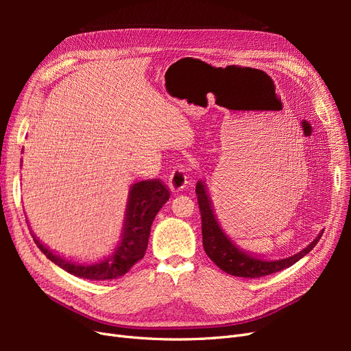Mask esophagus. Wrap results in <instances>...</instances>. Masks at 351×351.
<instances>
[{
	"mask_svg": "<svg viewBox=\"0 0 351 351\" xmlns=\"http://www.w3.org/2000/svg\"><path fill=\"white\" fill-rule=\"evenodd\" d=\"M169 189L173 192H183V190L187 187L189 182H187V176L184 173V169L182 165L174 167V169L169 174Z\"/></svg>",
	"mask_w": 351,
	"mask_h": 351,
	"instance_id": "34e87169",
	"label": "esophagus"
}]
</instances>
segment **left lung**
I'll use <instances>...</instances> for the list:
<instances>
[{
    "mask_svg": "<svg viewBox=\"0 0 351 351\" xmlns=\"http://www.w3.org/2000/svg\"><path fill=\"white\" fill-rule=\"evenodd\" d=\"M197 204L202 215V239H204V249L208 256L212 259L219 269L241 278H261L265 275H271L285 268L291 267L297 261L306 256L322 237V232L311 244H307L300 253H295L280 261H262L252 256V254L241 252L234 243H232L224 231L219 228L214 209L210 206L209 196L206 195L205 184L199 182L196 186Z\"/></svg>",
    "mask_w": 351,
    "mask_h": 351,
    "instance_id": "obj_1",
    "label": "left lung"
}]
</instances>
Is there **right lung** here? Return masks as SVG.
Listing matches in <instances>:
<instances>
[{"instance_id":"obj_1","label":"right lung","mask_w":351,"mask_h":351,"mask_svg":"<svg viewBox=\"0 0 351 351\" xmlns=\"http://www.w3.org/2000/svg\"><path fill=\"white\" fill-rule=\"evenodd\" d=\"M169 199V189L159 178L143 180L132 186L129 202H127V214L124 222V232L120 246L115 249L111 258L95 265H79L66 261L48 250L34 234L36 246L45 256L58 265L60 268L90 281H105L123 277L130 271L136 262H139L147 247V240L151 234V226L156 214Z\"/></svg>"}]
</instances>
